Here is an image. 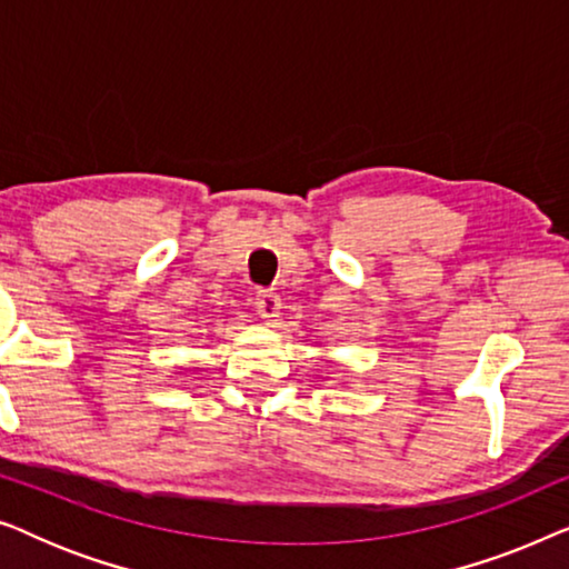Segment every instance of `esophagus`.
Instances as JSON below:
<instances>
[{
    "mask_svg": "<svg viewBox=\"0 0 569 569\" xmlns=\"http://www.w3.org/2000/svg\"><path fill=\"white\" fill-rule=\"evenodd\" d=\"M279 308H282V302H279L274 292H259V295H256V310H259V316L263 318V321L274 323L279 318Z\"/></svg>",
    "mask_w": 569,
    "mask_h": 569,
    "instance_id": "esophagus-1",
    "label": "esophagus"
}]
</instances>
